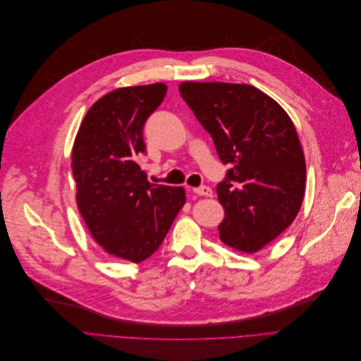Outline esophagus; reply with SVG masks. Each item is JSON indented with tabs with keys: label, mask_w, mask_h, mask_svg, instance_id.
I'll use <instances>...</instances> for the list:
<instances>
[{
	"label": "esophagus",
	"mask_w": 361,
	"mask_h": 361,
	"mask_svg": "<svg viewBox=\"0 0 361 361\" xmlns=\"http://www.w3.org/2000/svg\"><path fill=\"white\" fill-rule=\"evenodd\" d=\"M194 192L198 194L200 197H213L212 188H210V186H205V185L198 186V188H194Z\"/></svg>",
	"instance_id": "34e87169"
}]
</instances>
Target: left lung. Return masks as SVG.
<instances>
[{"mask_svg":"<svg viewBox=\"0 0 361 361\" xmlns=\"http://www.w3.org/2000/svg\"><path fill=\"white\" fill-rule=\"evenodd\" d=\"M179 92L231 166L217 185L221 243L257 252L294 221L304 200L305 160L293 120L245 83L182 82Z\"/></svg>","mask_w":361,"mask_h":361,"instance_id":"left-lung-1","label":"left lung"}]
</instances>
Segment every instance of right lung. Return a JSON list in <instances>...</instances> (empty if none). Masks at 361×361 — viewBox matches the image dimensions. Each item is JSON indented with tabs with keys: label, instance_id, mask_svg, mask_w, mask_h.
Masks as SVG:
<instances>
[{
	"label": "right lung",
	"instance_id": "right-lung-1",
	"mask_svg": "<svg viewBox=\"0 0 361 361\" xmlns=\"http://www.w3.org/2000/svg\"><path fill=\"white\" fill-rule=\"evenodd\" d=\"M166 92L152 83L106 94L82 120L72 151L80 216L102 250L133 263L161 245L186 201L182 186L149 183L138 164L144 125Z\"/></svg>",
	"mask_w": 361,
	"mask_h": 361
}]
</instances>
